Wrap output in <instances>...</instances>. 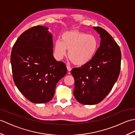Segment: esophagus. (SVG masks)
<instances>
[{
  "mask_svg": "<svg viewBox=\"0 0 135 135\" xmlns=\"http://www.w3.org/2000/svg\"><path fill=\"white\" fill-rule=\"evenodd\" d=\"M67 70H68L69 72L71 71V68L70 66H69V65H67Z\"/></svg>",
  "mask_w": 135,
  "mask_h": 135,
  "instance_id": "obj_1",
  "label": "esophagus"
}]
</instances>
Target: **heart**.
Segmentation results:
<instances>
[{"instance_id":"heart-1","label":"heart","mask_w":135,"mask_h":135,"mask_svg":"<svg viewBox=\"0 0 135 135\" xmlns=\"http://www.w3.org/2000/svg\"><path fill=\"white\" fill-rule=\"evenodd\" d=\"M99 42L97 37L76 30L64 32L61 40L55 42L53 52L56 59L60 60L67 54L73 64L83 65L93 58L98 49Z\"/></svg>"}]
</instances>
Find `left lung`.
Wrapping results in <instances>:
<instances>
[{"instance_id": "1", "label": "left lung", "mask_w": 135, "mask_h": 135, "mask_svg": "<svg viewBox=\"0 0 135 135\" xmlns=\"http://www.w3.org/2000/svg\"><path fill=\"white\" fill-rule=\"evenodd\" d=\"M100 35L101 43L93 58L71 74L75 79L74 95L83 105L101 102L116 82L121 68V53L110 34L101 27H93Z\"/></svg>"}]
</instances>
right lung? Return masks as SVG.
Wrapping results in <instances>:
<instances>
[{"mask_svg": "<svg viewBox=\"0 0 135 135\" xmlns=\"http://www.w3.org/2000/svg\"><path fill=\"white\" fill-rule=\"evenodd\" d=\"M48 30L38 25L25 31L15 42L11 53L15 85L35 103L51 101L56 84L67 74L65 64L53 57L52 35Z\"/></svg>", "mask_w": 135, "mask_h": 135, "instance_id": "add662e5", "label": "right lung"}]
</instances>
